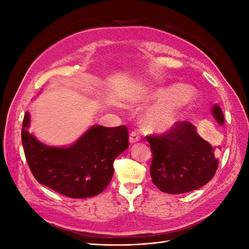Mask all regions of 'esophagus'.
Wrapping results in <instances>:
<instances>
[{
	"label": "esophagus",
	"mask_w": 249,
	"mask_h": 249,
	"mask_svg": "<svg viewBox=\"0 0 249 249\" xmlns=\"http://www.w3.org/2000/svg\"><path fill=\"white\" fill-rule=\"evenodd\" d=\"M140 139V136L138 135L137 132H132L130 134V137H129V141L130 143H135V142H138Z\"/></svg>",
	"instance_id": "1"
}]
</instances>
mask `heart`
<instances>
[{"label": "heart", "mask_w": 249, "mask_h": 249, "mask_svg": "<svg viewBox=\"0 0 249 249\" xmlns=\"http://www.w3.org/2000/svg\"><path fill=\"white\" fill-rule=\"evenodd\" d=\"M158 99L143 112L141 123L150 132H165L175 127L182 119L184 112L196 99V92L190 86L177 84L168 89L141 87L132 93L133 104H145Z\"/></svg>", "instance_id": "b5f03b06"}]
</instances>
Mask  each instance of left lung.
<instances>
[{"mask_svg":"<svg viewBox=\"0 0 249 249\" xmlns=\"http://www.w3.org/2000/svg\"><path fill=\"white\" fill-rule=\"evenodd\" d=\"M212 114L220 125L224 124L217 104L212 107ZM147 141L153 154L150 177L162 192L180 194L196 190L215 176L216 147L201 138L191 123L179 122L169 133L148 136Z\"/></svg>","mask_w":249,"mask_h":249,"instance_id":"8db88e82","label":"left lung"}]
</instances>
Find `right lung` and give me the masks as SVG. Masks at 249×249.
I'll return each mask as SVG.
<instances>
[{"mask_svg": "<svg viewBox=\"0 0 249 249\" xmlns=\"http://www.w3.org/2000/svg\"><path fill=\"white\" fill-rule=\"evenodd\" d=\"M26 112L21 142L29 167L37 182L71 198L102 193L110 184L113 162L129 147L125 125H92L69 146H51L29 132Z\"/></svg>", "mask_w": 249, "mask_h": 249, "instance_id": "right-lung-1", "label": "right lung"}]
</instances>
